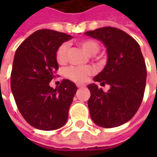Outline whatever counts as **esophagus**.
I'll list each match as a JSON object with an SVG mask.
<instances>
[{
  "label": "esophagus",
  "mask_w": 157,
  "mask_h": 157,
  "mask_svg": "<svg viewBox=\"0 0 157 157\" xmlns=\"http://www.w3.org/2000/svg\"><path fill=\"white\" fill-rule=\"evenodd\" d=\"M77 86H78V88H81V87H84V86H85V85H84V84H78V85H77Z\"/></svg>",
  "instance_id": "1"
}]
</instances>
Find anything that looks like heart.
Masks as SVG:
<instances>
[{
    "label": "heart",
    "instance_id": "obj_1",
    "mask_svg": "<svg viewBox=\"0 0 157 157\" xmlns=\"http://www.w3.org/2000/svg\"><path fill=\"white\" fill-rule=\"evenodd\" d=\"M82 48L90 55L96 54L99 52L100 46L94 40H83L80 42ZM68 50V44H63L57 49L56 53V59L59 64H63L66 61V52ZM93 73V69L90 66H72L66 70V77L75 83H83L86 80L89 76Z\"/></svg>",
    "mask_w": 157,
    "mask_h": 157
}]
</instances>
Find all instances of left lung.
Masks as SVG:
<instances>
[{
  "label": "left lung",
  "instance_id": "8db88e82",
  "mask_svg": "<svg viewBox=\"0 0 157 157\" xmlns=\"http://www.w3.org/2000/svg\"><path fill=\"white\" fill-rule=\"evenodd\" d=\"M85 35L105 45L107 61L94 80L110 86L105 93L94 83L88 85L90 115L100 127H119L136 114L144 95L147 70L141 48L128 34L115 28H100Z\"/></svg>",
  "mask_w": 157,
  "mask_h": 157
}]
</instances>
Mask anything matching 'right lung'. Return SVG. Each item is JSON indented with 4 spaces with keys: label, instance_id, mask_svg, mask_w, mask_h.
Segmentation results:
<instances>
[{
    "label": "right lung",
    "instance_id": "add662e5",
    "mask_svg": "<svg viewBox=\"0 0 157 157\" xmlns=\"http://www.w3.org/2000/svg\"><path fill=\"white\" fill-rule=\"evenodd\" d=\"M71 38L67 34L40 29L24 40L15 52L11 91L22 117L37 129H57L67 121L78 88L69 79H63L56 89L50 86V82L58 69L57 49Z\"/></svg>",
    "mask_w": 157,
    "mask_h": 157
}]
</instances>
